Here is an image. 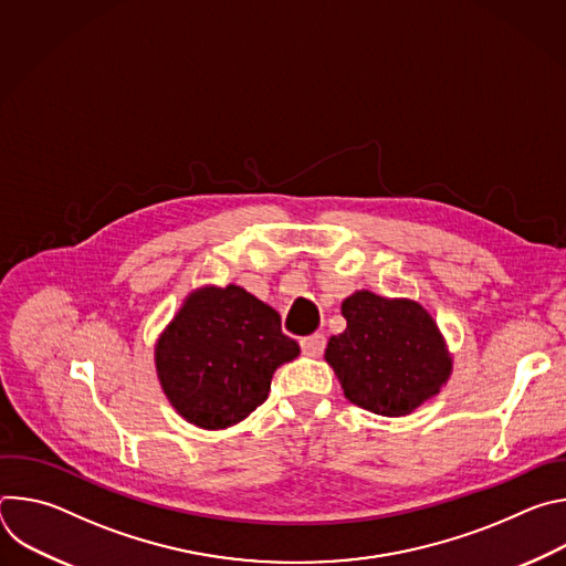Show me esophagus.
Returning <instances> with one entry per match:
<instances>
[{
	"label": "esophagus",
	"mask_w": 566,
	"mask_h": 566,
	"mask_svg": "<svg viewBox=\"0 0 566 566\" xmlns=\"http://www.w3.org/2000/svg\"><path fill=\"white\" fill-rule=\"evenodd\" d=\"M300 347L306 356H322V352H325V347H327V338L322 334H313L308 338H302Z\"/></svg>",
	"instance_id": "esophagus-1"
}]
</instances>
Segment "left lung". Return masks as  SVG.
<instances>
[{"mask_svg": "<svg viewBox=\"0 0 566 566\" xmlns=\"http://www.w3.org/2000/svg\"><path fill=\"white\" fill-rule=\"evenodd\" d=\"M343 315L347 329L329 338L325 358L354 406L406 417L446 385L452 358L419 302L356 291L343 302Z\"/></svg>", "mask_w": 566, "mask_h": 566, "instance_id": "left-lung-1", "label": "left lung"}]
</instances>
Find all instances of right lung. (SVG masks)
<instances>
[{
	"label": "right lung",
	"mask_w": 566,
	"mask_h": 566,
	"mask_svg": "<svg viewBox=\"0 0 566 566\" xmlns=\"http://www.w3.org/2000/svg\"><path fill=\"white\" fill-rule=\"evenodd\" d=\"M297 354L280 313L230 284L190 293L154 356L172 408L199 428L221 430L258 410L275 369Z\"/></svg>",
	"instance_id": "right-lung-1"
}]
</instances>
